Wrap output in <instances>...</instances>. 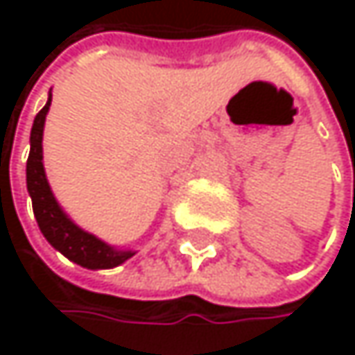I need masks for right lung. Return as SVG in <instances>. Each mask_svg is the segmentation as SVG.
Segmentation results:
<instances>
[{"label":"right lung","mask_w":355,"mask_h":355,"mask_svg":"<svg viewBox=\"0 0 355 355\" xmlns=\"http://www.w3.org/2000/svg\"><path fill=\"white\" fill-rule=\"evenodd\" d=\"M51 107V94L46 105L38 110L31 131V154L26 162V187L33 199V209L42 236L49 245L65 254L69 261L86 269H110L135 254V250H119L103 243L94 234L76 226L57 203L42 166V129L44 116Z\"/></svg>","instance_id":"obj_1"}]
</instances>
